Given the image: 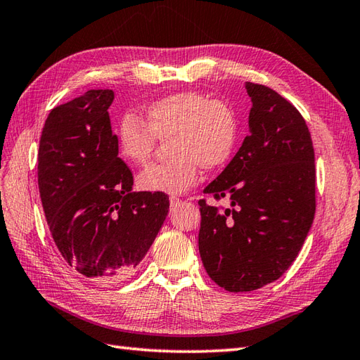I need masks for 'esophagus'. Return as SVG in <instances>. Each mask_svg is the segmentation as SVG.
<instances>
[{"instance_id": "obj_1", "label": "esophagus", "mask_w": 360, "mask_h": 360, "mask_svg": "<svg viewBox=\"0 0 360 360\" xmlns=\"http://www.w3.org/2000/svg\"><path fill=\"white\" fill-rule=\"evenodd\" d=\"M180 198L179 197H169V203H171V207L174 210V207H177L180 205Z\"/></svg>"}]
</instances>
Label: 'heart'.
Listing matches in <instances>:
<instances>
[{
    "mask_svg": "<svg viewBox=\"0 0 360 360\" xmlns=\"http://www.w3.org/2000/svg\"><path fill=\"white\" fill-rule=\"evenodd\" d=\"M167 162L146 167L139 188L146 193L183 194L200 174L228 162L237 139V115L226 101L202 92H174L149 103L143 120L126 114L118 123V150L126 162L145 165L157 140H166Z\"/></svg>",
    "mask_w": 360,
    "mask_h": 360,
    "instance_id": "obj_1",
    "label": "heart"
}]
</instances>
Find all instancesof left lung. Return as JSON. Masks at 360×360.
<instances>
[{"mask_svg": "<svg viewBox=\"0 0 360 360\" xmlns=\"http://www.w3.org/2000/svg\"><path fill=\"white\" fill-rule=\"evenodd\" d=\"M250 135L198 200V251L207 276L229 292L259 290L282 277L297 257L316 212L314 148L305 120L269 87L245 83Z\"/></svg>", "mask_w": 360, "mask_h": 360, "instance_id": "obj_1", "label": "left lung"}]
</instances>
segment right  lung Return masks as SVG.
<instances>
[{"instance_id":"right-lung-1","label":"right lung","mask_w":360,"mask_h":360,"mask_svg":"<svg viewBox=\"0 0 360 360\" xmlns=\"http://www.w3.org/2000/svg\"><path fill=\"white\" fill-rule=\"evenodd\" d=\"M110 89H91L47 117L38 149V188L55 245L91 282L131 276L169 211L165 193H132L108 109Z\"/></svg>"}]
</instances>
